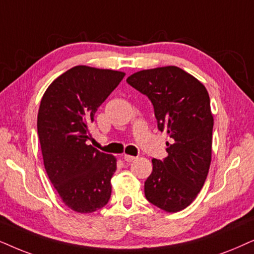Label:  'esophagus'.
<instances>
[{"label":"esophagus","instance_id":"1","mask_svg":"<svg viewBox=\"0 0 254 254\" xmlns=\"http://www.w3.org/2000/svg\"><path fill=\"white\" fill-rule=\"evenodd\" d=\"M123 159H124V160L127 161V162H131V161L136 160V157H133V155H129V154H124Z\"/></svg>","mask_w":254,"mask_h":254}]
</instances>
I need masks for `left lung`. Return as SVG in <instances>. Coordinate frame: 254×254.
<instances>
[{
  "label": "left lung",
  "mask_w": 254,
  "mask_h": 254,
  "mask_svg": "<svg viewBox=\"0 0 254 254\" xmlns=\"http://www.w3.org/2000/svg\"><path fill=\"white\" fill-rule=\"evenodd\" d=\"M127 82L153 104L158 129L171 143L164 160L152 159L145 181L147 201L167 212L187 208L203 187L211 162L214 117L205 87L177 66L144 69Z\"/></svg>",
  "instance_id": "left-lung-1"
}]
</instances>
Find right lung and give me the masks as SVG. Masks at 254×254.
I'll use <instances>...</instances> for the list:
<instances>
[{"instance_id":"1","label":"right lung","mask_w":254,"mask_h":254,"mask_svg":"<svg viewBox=\"0 0 254 254\" xmlns=\"http://www.w3.org/2000/svg\"><path fill=\"white\" fill-rule=\"evenodd\" d=\"M125 73L75 66L57 77L40 101L37 130L44 166L64 203L81 214L103 208L116 158L88 145V127Z\"/></svg>"}]
</instances>
